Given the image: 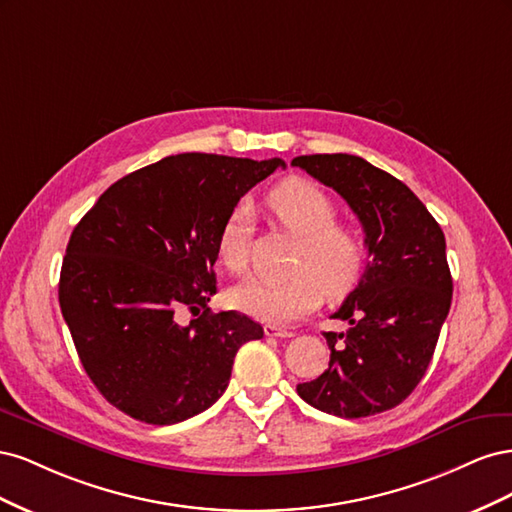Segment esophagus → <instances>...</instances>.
Returning <instances> with one entry per match:
<instances>
[{
  "mask_svg": "<svg viewBox=\"0 0 512 512\" xmlns=\"http://www.w3.org/2000/svg\"><path fill=\"white\" fill-rule=\"evenodd\" d=\"M265 335H267V337L288 339V337H292L294 333H292V331H288V329H282V327H275V324H267V327H265Z\"/></svg>",
  "mask_w": 512,
  "mask_h": 512,
  "instance_id": "1",
  "label": "esophagus"
}]
</instances>
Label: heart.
I'll return each instance as SVG.
<instances>
[{"label":"heart","instance_id":"b5f03b06","mask_svg":"<svg viewBox=\"0 0 512 512\" xmlns=\"http://www.w3.org/2000/svg\"><path fill=\"white\" fill-rule=\"evenodd\" d=\"M273 218L301 247L292 262V277L282 282L250 280L230 290L239 312L269 324H290L320 305L322 292L342 299L356 288L367 267V245L352 226L337 222L333 198L303 179H290L269 194ZM252 211L232 207L218 232V258L235 275L250 265Z\"/></svg>","mask_w":512,"mask_h":512}]
</instances>
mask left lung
Segmentation results:
<instances>
[{
    "label": "left lung",
    "instance_id": "left-lung-1",
    "mask_svg": "<svg viewBox=\"0 0 512 512\" xmlns=\"http://www.w3.org/2000/svg\"><path fill=\"white\" fill-rule=\"evenodd\" d=\"M292 166L329 185L359 218L367 267L324 333L329 369L297 386L309 406L361 418L399 406L421 382L453 299L446 241L416 194L393 175L348 153L299 156Z\"/></svg>",
    "mask_w": 512,
    "mask_h": 512
}]
</instances>
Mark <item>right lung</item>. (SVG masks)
<instances>
[{
  "label": "right lung",
  "instance_id": "1",
  "mask_svg": "<svg viewBox=\"0 0 512 512\" xmlns=\"http://www.w3.org/2000/svg\"><path fill=\"white\" fill-rule=\"evenodd\" d=\"M275 168L286 162L168 156L113 183L76 224L59 307L108 404L173 425L222 397L237 350L265 331L245 314L209 312L215 243L230 209ZM183 308L197 316L190 325L178 324Z\"/></svg>",
  "mask_w": 512,
  "mask_h": 512
}]
</instances>
